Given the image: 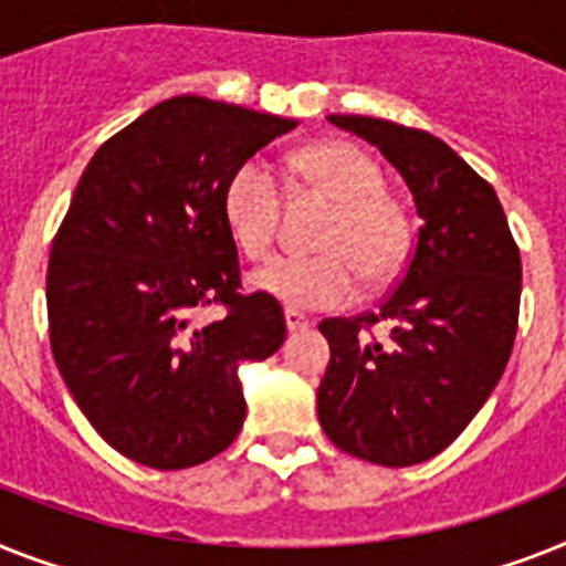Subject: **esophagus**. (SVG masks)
<instances>
[{"mask_svg":"<svg viewBox=\"0 0 566 566\" xmlns=\"http://www.w3.org/2000/svg\"><path fill=\"white\" fill-rule=\"evenodd\" d=\"M283 317H286L289 333H297V329H306V326H310V317L301 315L297 310H286V312H283Z\"/></svg>","mask_w":566,"mask_h":566,"instance_id":"esophagus-1","label":"esophagus"}]
</instances>
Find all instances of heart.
<instances>
[{"label": "heart", "mask_w": 566, "mask_h": 566, "mask_svg": "<svg viewBox=\"0 0 566 566\" xmlns=\"http://www.w3.org/2000/svg\"><path fill=\"white\" fill-rule=\"evenodd\" d=\"M310 188L335 202V213L317 237L324 254H283L251 274L256 292L294 310H335L358 294L361 277L381 286L405 263L408 222L385 193V176L364 149L347 142H317L289 158ZM277 176L263 158L233 167L222 188V217L237 249L251 260L272 251L280 222Z\"/></svg>", "instance_id": "obj_1"}]
</instances>
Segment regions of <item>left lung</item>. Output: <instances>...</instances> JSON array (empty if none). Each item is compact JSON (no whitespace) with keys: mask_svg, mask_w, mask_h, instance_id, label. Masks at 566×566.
<instances>
[{"mask_svg":"<svg viewBox=\"0 0 566 566\" xmlns=\"http://www.w3.org/2000/svg\"><path fill=\"white\" fill-rule=\"evenodd\" d=\"M399 170L422 219L410 263L378 312L326 317L317 419L340 451L376 465L431 460L478 417L517 333L521 254L494 188L431 133L329 115ZM385 323V342L369 329Z\"/></svg>","mask_w":566,"mask_h":566,"instance_id":"8db88e82","label":"left lung"}]
</instances>
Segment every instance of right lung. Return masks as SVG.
<instances>
[{"instance_id": "1", "label": "right lung", "mask_w": 566, "mask_h": 566, "mask_svg": "<svg viewBox=\"0 0 566 566\" xmlns=\"http://www.w3.org/2000/svg\"><path fill=\"white\" fill-rule=\"evenodd\" d=\"M297 120L179 95L101 144L51 242L49 333L77 408L158 471L226 451L245 419L240 364L274 356L286 317L240 292L222 217L233 167ZM227 306L205 325L198 310Z\"/></svg>"}]
</instances>
